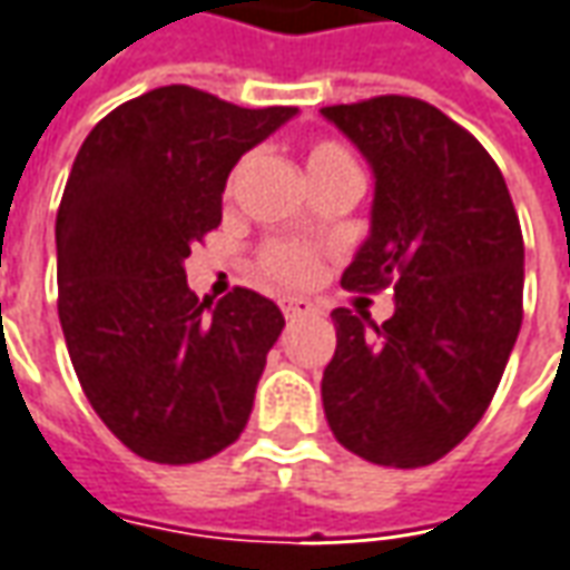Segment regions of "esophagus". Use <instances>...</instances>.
Returning a JSON list of instances; mask_svg holds the SVG:
<instances>
[{
  "mask_svg": "<svg viewBox=\"0 0 570 570\" xmlns=\"http://www.w3.org/2000/svg\"><path fill=\"white\" fill-rule=\"evenodd\" d=\"M281 312H284L286 321H299V317L315 315V305L308 299H284L281 302Z\"/></svg>",
  "mask_w": 570,
  "mask_h": 570,
  "instance_id": "34e87169",
  "label": "esophagus"
}]
</instances>
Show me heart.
Wrapping results in <instances>:
<instances>
[{
    "label": "heart",
    "mask_w": 570,
    "mask_h": 570,
    "mask_svg": "<svg viewBox=\"0 0 570 570\" xmlns=\"http://www.w3.org/2000/svg\"><path fill=\"white\" fill-rule=\"evenodd\" d=\"M305 168L312 174V180H317V177L334 174L340 168H355V161H352V155L340 142L317 139V142H312L305 149ZM236 177H239V168L230 174L227 189H234ZM255 268H258V274L268 284L299 289V286H308L317 277V271H321V253H317L315 246L296 243V239H268L255 253Z\"/></svg>",
    "instance_id": "obj_1"
}]
</instances>
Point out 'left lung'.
I'll return each instance as SVG.
<instances>
[{
	"mask_svg": "<svg viewBox=\"0 0 570 570\" xmlns=\"http://www.w3.org/2000/svg\"><path fill=\"white\" fill-rule=\"evenodd\" d=\"M374 168L371 236L343 286L396 293V312L334 308L324 415L383 468L440 462L497 396L524 317V236L505 177L478 139L415 96L321 108Z\"/></svg>",
	"mask_w": 570,
	"mask_h": 570,
	"instance_id": "left-lung-1",
	"label": "left lung"
}]
</instances>
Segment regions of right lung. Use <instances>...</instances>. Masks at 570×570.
<instances>
[{
	"label": "right lung",
	"instance_id": "right-lung-1",
	"mask_svg": "<svg viewBox=\"0 0 570 570\" xmlns=\"http://www.w3.org/2000/svg\"><path fill=\"white\" fill-rule=\"evenodd\" d=\"M296 108H243L184 83L108 111L58 205V321L83 393L139 459L205 462L243 433L281 308L187 286L189 249L220 224L227 174Z\"/></svg>",
	"mask_w": 570,
	"mask_h": 570
}]
</instances>
